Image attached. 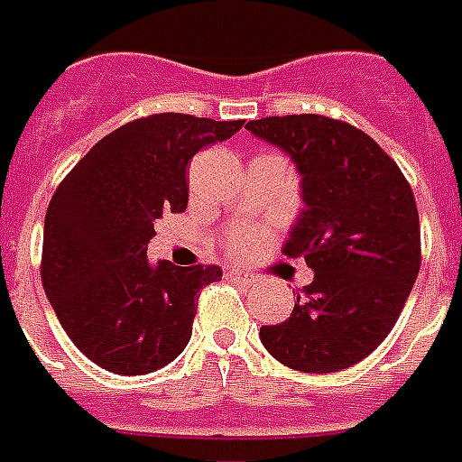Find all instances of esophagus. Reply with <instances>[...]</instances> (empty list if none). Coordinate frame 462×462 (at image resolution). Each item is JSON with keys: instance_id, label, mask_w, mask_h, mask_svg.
Segmentation results:
<instances>
[{"instance_id": "1", "label": "esophagus", "mask_w": 462, "mask_h": 462, "mask_svg": "<svg viewBox=\"0 0 462 462\" xmlns=\"http://www.w3.org/2000/svg\"><path fill=\"white\" fill-rule=\"evenodd\" d=\"M225 275H227L230 281L242 282V285H254V282H256V278H254L252 273H245V271H239V268H230Z\"/></svg>"}]
</instances>
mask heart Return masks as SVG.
<instances>
[{"label":"heart","mask_w":462,"mask_h":462,"mask_svg":"<svg viewBox=\"0 0 462 462\" xmlns=\"http://www.w3.org/2000/svg\"><path fill=\"white\" fill-rule=\"evenodd\" d=\"M263 242V230H252V232H237L227 239V252L232 256H245V254L254 252L256 246Z\"/></svg>","instance_id":"obj_1"}]
</instances>
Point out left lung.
I'll return each instance as SVG.
<instances>
[{
  "label": "left lung",
  "mask_w": 462,
  "mask_h": 462,
  "mask_svg": "<svg viewBox=\"0 0 462 462\" xmlns=\"http://www.w3.org/2000/svg\"><path fill=\"white\" fill-rule=\"evenodd\" d=\"M246 129L297 162L304 210L282 252L314 271L288 321L261 326V343L297 372L347 369L383 343L417 281L415 194L395 160L347 122L285 115Z\"/></svg>",
  "instance_id": "obj_1"
}]
</instances>
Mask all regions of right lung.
<instances>
[{
	"label": "right lung",
	"instance_id": "1",
	"mask_svg": "<svg viewBox=\"0 0 462 462\" xmlns=\"http://www.w3.org/2000/svg\"><path fill=\"white\" fill-rule=\"evenodd\" d=\"M242 126L245 119L181 112L134 119L97 141L57 187L45 216L42 288L71 343L97 366L139 376L187 347L196 295L223 271L151 266L148 242L162 213L187 208L191 158Z\"/></svg>",
	"mask_w": 462,
	"mask_h": 462
}]
</instances>
